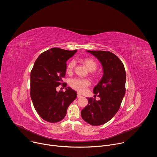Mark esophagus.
I'll return each instance as SVG.
<instances>
[{"label": "esophagus", "instance_id": "1", "mask_svg": "<svg viewBox=\"0 0 157 157\" xmlns=\"http://www.w3.org/2000/svg\"><path fill=\"white\" fill-rule=\"evenodd\" d=\"M77 97H78V98H81V97H82V96H81V94H80L79 93H78Z\"/></svg>", "mask_w": 157, "mask_h": 157}]
</instances>
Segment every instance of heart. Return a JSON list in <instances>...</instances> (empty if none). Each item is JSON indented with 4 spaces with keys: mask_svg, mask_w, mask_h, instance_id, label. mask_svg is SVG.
<instances>
[{
    "mask_svg": "<svg viewBox=\"0 0 157 157\" xmlns=\"http://www.w3.org/2000/svg\"><path fill=\"white\" fill-rule=\"evenodd\" d=\"M84 63L85 65L87 66L89 70L90 71H94L98 68V64L97 62L93 59L90 58H87L84 60ZM76 62L75 59H71L67 64L66 67V71L68 73H70L73 71V69L76 66ZM70 84L71 87L75 89V90L80 92L83 93L84 92L86 89L91 85V81L87 79H83V78H76L71 79Z\"/></svg>",
    "mask_w": 157,
    "mask_h": 157,
    "instance_id": "obj_1",
    "label": "heart"
}]
</instances>
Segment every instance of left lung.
Listing matches in <instances>:
<instances>
[{
  "label": "left lung",
  "mask_w": 157,
  "mask_h": 157,
  "mask_svg": "<svg viewBox=\"0 0 157 157\" xmlns=\"http://www.w3.org/2000/svg\"><path fill=\"white\" fill-rule=\"evenodd\" d=\"M101 63L104 75L94 87L95 96L99 101L89 98L88 104L81 110L84 121L92 125H102L113 118L119 110L125 93L126 73L121 59L107 51H91Z\"/></svg>",
  "instance_id": "1"
}]
</instances>
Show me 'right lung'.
Listing matches in <instances>:
<instances>
[{"label":"right lung","mask_w":157,"mask_h":157,"mask_svg":"<svg viewBox=\"0 0 157 157\" xmlns=\"http://www.w3.org/2000/svg\"><path fill=\"white\" fill-rule=\"evenodd\" d=\"M76 50H66L53 48L43 52L36 59L30 73V96L39 116L48 122L61 121L66 116L70 104L77 97V93L68 87L66 91H56L59 85L66 86V61Z\"/></svg>","instance_id":"1"}]
</instances>
